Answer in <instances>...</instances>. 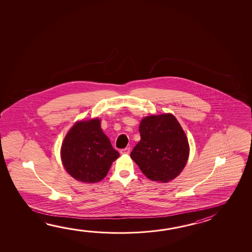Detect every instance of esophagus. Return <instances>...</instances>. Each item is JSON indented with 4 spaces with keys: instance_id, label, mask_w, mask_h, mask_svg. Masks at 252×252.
Here are the masks:
<instances>
[{
    "instance_id": "obj_1",
    "label": "esophagus",
    "mask_w": 252,
    "mask_h": 252,
    "mask_svg": "<svg viewBox=\"0 0 252 252\" xmlns=\"http://www.w3.org/2000/svg\"><path fill=\"white\" fill-rule=\"evenodd\" d=\"M130 153V148H126V149H122L120 150V154L122 155H128Z\"/></svg>"
}]
</instances>
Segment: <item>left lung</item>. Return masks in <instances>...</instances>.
I'll use <instances>...</instances> for the list:
<instances>
[{
    "label": "left lung",
    "instance_id": "8db88e82",
    "mask_svg": "<svg viewBox=\"0 0 252 252\" xmlns=\"http://www.w3.org/2000/svg\"><path fill=\"white\" fill-rule=\"evenodd\" d=\"M140 140L131 152L132 160L147 178L167 183L185 168L189 143L177 119L171 114L146 117L140 122Z\"/></svg>",
    "mask_w": 252,
    "mask_h": 252
}]
</instances>
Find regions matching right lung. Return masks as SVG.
Listing matches in <instances>:
<instances>
[{"mask_svg":"<svg viewBox=\"0 0 252 252\" xmlns=\"http://www.w3.org/2000/svg\"><path fill=\"white\" fill-rule=\"evenodd\" d=\"M119 157L97 119L74 124L62 143L63 165L67 173L83 183L101 181Z\"/></svg>","mask_w":252,"mask_h":252,"instance_id":"obj_1","label":"right lung"}]
</instances>
